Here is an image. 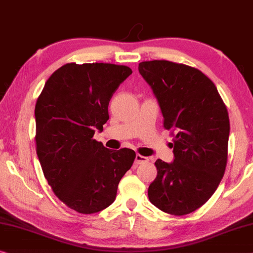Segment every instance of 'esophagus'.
I'll return each mask as SVG.
<instances>
[{"label":"esophagus","mask_w":253,"mask_h":253,"mask_svg":"<svg viewBox=\"0 0 253 253\" xmlns=\"http://www.w3.org/2000/svg\"><path fill=\"white\" fill-rule=\"evenodd\" d=\"M148 161V159L146 156H143L141 154H136L135 156V164H142V163H145Z\"/></svg>","instance_id":"esophagus-1"}]
</instances>
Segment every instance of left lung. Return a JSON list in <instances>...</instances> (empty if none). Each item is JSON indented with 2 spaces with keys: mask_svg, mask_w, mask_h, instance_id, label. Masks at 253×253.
<instances>
[{
  "mask_svg": "<svg viewBox=\"0 0 253 253\" xmlns=\"http://www.w3.org/2000/svg\"><path fill=\"white\" fill-rule=\"evenodd\" d=\"M138 71L173 137V162L156 160L158 174L148 187V199L164 213L190 214L213 196L225 172L227 109L215 84L195 67L148 61L139 63Z\"/></svg>",
  "mask_w": 253,
  "mask_h": 253,
  "instance_id": "left-lung-1",
  "label": "left lung"
}]
</instances>
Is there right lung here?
I'll return each mask as SVG.
<instances>
[{
	"mask_svg": "<svg viewBox=\"0 0 253 253\" xmlns=\"http://www.w3.org/2000/svg\"><path fill=\"white\" fill-rule=\"evenodd\" d=\"M133 71L107 63H69L47 80L35 108L36 151L59 200L81 214L110 206L135 152L109 150L93 139L109 119L108 106Z\"/></svg>",
	"mask_w": 253,
	"mask_h": 253,
	"instance_id": "add662e5",
	"label": "right lung"
}]
</instances>
